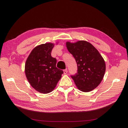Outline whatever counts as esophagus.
<instances>
[{
  "label": "esophagus",
  "mask_w": 128,
  "mask_h": 128,
  "mask_svg": "<svg viewBox=\"0 0 128 128\" xmlns=\"http://www.w3.org/2000/svg\"><path fill=\"white\" fill-rule=\"evenodd\" d=\"M63 72H64V74H66L67 72H68V70H67V69H66L63 70Z\"/></svg>",
  "instance_id": "esophagus-1"
}]
</instances>
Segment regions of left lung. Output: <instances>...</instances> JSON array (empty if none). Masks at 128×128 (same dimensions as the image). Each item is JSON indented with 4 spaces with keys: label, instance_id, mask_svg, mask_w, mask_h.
<instances>
[{
    "label": "left lung",
    "instance_id": "8db88e82",
    "mask_svg": "<svg viewBox=\"0 0 128 128\" xmlns=\"http://www.w3.org/2000/svg\"><path fill=\"white\" fill-rule=\"evenodd\" d=\"M66 46L77 64V73L71 76L77 88L83 92L94 89L105 73L106 64L102 56L91 43L85 40L67 42Z\"/></svg>",
    "mask_w": 128,
    "mask_h": 128
}]
</instances>
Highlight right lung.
Listing matches in <instances>:
<instances>
[{"mask_svg":"<svg viewBox=\"0 0 128 128\" xmlns=\"http://www.w3.org/2000/svg\"><path fill=\"white\" fill-rule=\"evenodd\" d=\"M54 44L46 43L36 47L25 62V72L28 81L37 92H51L62 77L63 71L56 68L57 60L51 56Z\"/></svg>","mask_w":128,"mask_h":128,"instance_id":"right-lung-1","label":"right lung"}]
</instances>
